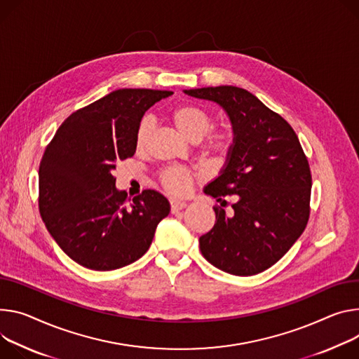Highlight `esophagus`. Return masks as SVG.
<instances>
[{
    "instance_id": "obj_1",
    "label": "esophagus",
    "mask_w": 359,
    "mask_h": 359,
    "mask_svg": "<svg viewBox=\"0 0 359 359\" xmlns=\"http://www.w3.org/2000/svg\"><path fill=\"white\" fill-rule=\"evenodd\" d=\"M170 205H172V213H177L179 210H182L187 206L186 202H182V201H172Z\"/></svg>"
}]
</instances>
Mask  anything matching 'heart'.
Returning a JSON list of instances; mask_svg holds the SVG:
<instances>
[{
  "label": "heart",
  "instance_id": "obj_1",
  "mask_svg": "<svg viewBox=\"0 0 359 359\" xmlns=\"http://www.w3.org/2000/svg\"><path fill=\"white\" fill-rule=\"evenodd\" d=\"M173 124L179 132L190 142H201L212 130V116L201 106L196 104H180L170 111ZM153 132V121L143 118L136 132V147L143 150ZM232 144V136L226 132H219L209 136L206 147L210 151L224 154L229 151ZM161 183L168 190L176 194H183L189 190L191 183V173L186 169H168L161 173Z\"/></svg>",
  "mask_w": 359,
  "mask_h": 359
}]
</instances>
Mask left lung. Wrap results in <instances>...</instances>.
Returning a JSON list of instances; mask_svg holds the SVG:
<instances>
[{
	"label": "left lung",
	"instance_id": "1",
	"mask_svg": "<svg viewBox=\"0 0 359 359\" xmlns=\"http://www.w3.org/2000/svg\"><path fill=\"white\" fill-rule=\"evenodd\" d=\"M183 93L222 107L233 133L219 176L203 191L217 202L235 194L236 203L231 215L215 208L216 223L201 236V252L227 273L264 272L299 239L309 219L312 179L299 139L285 118L243 88L219 86Z\"/></svg>",
	"mask_w": 359,
	"mask_h": 359
}]
</instances>
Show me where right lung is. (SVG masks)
Segmentation results:
<instances>
[{"mask_svg":"<svg viewBox=\"0 0 359 359\" xmlns=\"http://www.w3.org/2000/svg\"><path fill=\"white\" fill-rule=\"evenodd\" d=\"M172 91L120 88L74 111L58 127L39 170L40 215L70 259L91 271L136 262L153 241L170 203L144 190L127 203L113 172L136 153L144 113Z\"/></svg>","mask_w":359,"mask_h":359,"instance_id":"right-lung-1","label":"right lung"}]
</instances>
